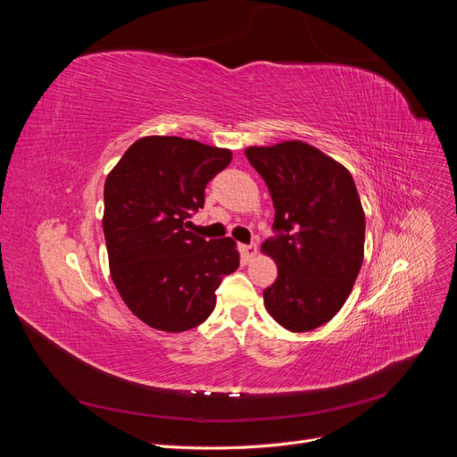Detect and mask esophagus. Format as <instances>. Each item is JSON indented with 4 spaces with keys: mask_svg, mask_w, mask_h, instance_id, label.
Instances as JSON below:
<instances>
[{
    "mask_svg": "<svg viewBox=\"0 0 457 457\" xmlns=\"http://www.w3.org/2000/svg\"><path fill=\"white\" fill-rule=\"evenodd\" d=\"M240 254L244 262H251V260L256 256V245L249 244V245H240Z\"/></svg>",
    "mask_w": 457,
    "mask_h": 457,
    "instance_id": "obj_1",
    "label": "esophagus"
}]
</instances>
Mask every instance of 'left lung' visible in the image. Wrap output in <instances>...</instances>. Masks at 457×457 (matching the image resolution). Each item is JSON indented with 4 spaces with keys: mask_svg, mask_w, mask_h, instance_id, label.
Here are the masks:
<instances>
[{
    "mask_svg": "<svg viewBox=\"0 0 457 457\" xmlns=\"http://www.w3.org/2000/svg\"><path fill=\"white\" fill-rule=\"evenodd\" d=\"M270 187L277 237L262 244L278 268L264 289L268 312L293 333L328 323L345 303L363 262L365 213L345 166L302 141L249 146Z\"/></svg>",
    "mask_w": 457,
    "mask_h": 457,
    "instance_id": "8db88e82",
    "label": "left lung"
}]
</instances>
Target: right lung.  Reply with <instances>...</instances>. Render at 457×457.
<instances>
[{
	"mask_svg": "<svg viewBox=\"0 0 457 457\" xmlns=\"http://www.w3.org/2000/svg\"><path fill=\"white\" fill-rule=\"evenodd\" d=\"M231 150L175 136L141 137L104 182L103 231L110 275L139 320L159 331L197 328L215 309V291L238 268L235 240H204L184 229L204 206L206 184Z\"/></svg>",
	"mask_w": 457,
	"mask_h": 457,
	"instance_id": "right-lung-1",
	"label": "right lung"
}]
</instances>
